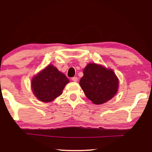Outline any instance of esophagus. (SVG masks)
<instances>
[{
  "label": "esophagus",
  "mask_w": 152,
  "mask_h": 152,
  "mask_svg": "<svg viewBox=\"0 0 152 152\" xmlns=\"http://www.w3.org/2000/svg\"><path fill=\"white\" fill-rule=\"evenodd\" d=\"M72 80L73 81V82H77L78 81V78L77 77H74L72 78Z\"/></svg>",
  "instance_id": "34e87169"
}]
</instances>
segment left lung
Returning <instances> with one entry per match:
<instances>
[{
	"label": "left lung",
	"instance_id": "left-lung-1",
	"mask_svg": "<svg viewBox=\"0 0 152 152\" xmlns=\"http://www.w3.org/2000/svg\"><path fill=\"white\" fill-rule=\"evenodd\" d=\"M80 85L86 96L95 104H102L115 96L119 81L114 72L97 64H88L83 71Z\"/></svg>",
	"mask_w": 152,
	"mask_h": 152
}]
</instances>
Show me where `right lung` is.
<instances>
[{
  "label": "right lung",
  "instance_id": "1",
  "mask_svg": "<svg viewBox=\"0 0 152 152\" xmlns=\"http://www.w3.org/2000/svg\"><path fill=\"white\" fill-rule=\"evenodd\" d=\"M69 80L57 68L50 64L32 80V92L37 99L50 102L61 95Z\"/></svg>",
  "mask_w": 152,
  "mask_h": 152
}]
</instances>
